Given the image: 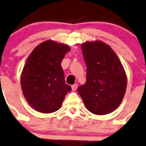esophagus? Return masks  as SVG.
<instances>
[{
    "label": "esophagus",
    "instance_id": "1",
    "mask_svg": "<svg viewBox=\"0 0 146 146\" xmlns=\"http://www.w3.org/2000/svg\"><path fill=\"white\" fill-rule=\"evenodd\" d=\"M77 88H78V84H74L71 86V88H72V90H73V91H75L77 89Z\"/></svg>",
    "mask_w": 146,
    "mask_h": 146
}]
</instances>
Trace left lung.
Masks as SVG:
<instances>
[{
	"instance_id": "8db88e82",
	"label": "left lung",
	"mask_w": 146,
	"mask_h": 146,
	"mask_svg": "<svg viewBox=\"0 0 146 146\" xmlns=\"http://www.w3.org/2000/svg\"><path fill=\"white\" fill-rule=\"evenodd\" d=\"M82 50L87 65L86 83L77 89L88 111L105 115L115 111L125 94L127 76L118 56L102 41H86Z\"/></svg>"
}]
</instances>
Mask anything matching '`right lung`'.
Segmentation results:
<instances>
[{
	"label": "right lung",
	"instance_id": "1",
	"mask_svg": "<svg viewBox=\"0 0 146 146\" xmlns=\"http://www.w3.org/2000/svg\"><path fill=\"white\" fill-rule=\"evenodd\" d=\"M70 48L52 40L35 46L27 59L21 76V85L26 100L35 111L44 113L61 108L67 92L61 63Z\"/></svg>",
	"mask_w": 146,
	"mask_h": 146
}]
</instances>
